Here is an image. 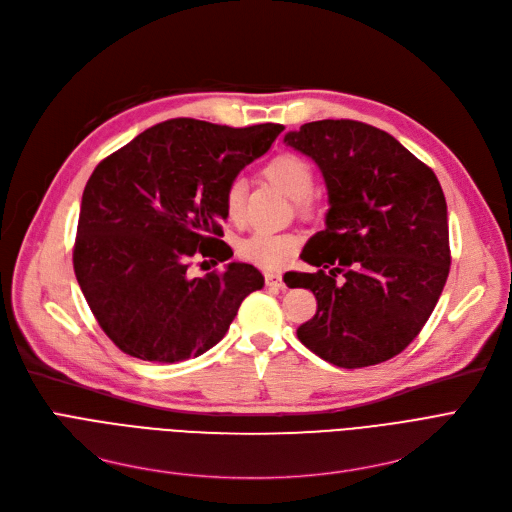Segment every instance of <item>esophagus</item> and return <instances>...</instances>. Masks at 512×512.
I'll return each instance as SVG.
<instances>
[{"mask_svg":"<svg viewBox=\"0 0 512 512\" xmlns=\"http://www.w3.org/2000/svg\"><path fill=\"white\" fill-rule=\"evenodd\" d=\"M265 284L267 286H274V288H284L282 274H278V272H265Z\"/></svg>","mask_w":512,"mask_h":512,"instance_id":"obj_1","label":"esophagus"}]
</instances>
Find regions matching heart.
Segmentation results:
<instances>
[{
	"instance_id": "obj_1",
	"label": "heart",
	"mask_w": 512,
	"mask_h": 512,
	"mask_svg": "<svg viewBox=\"0 0 512 512\" xmlns=\"http://www.w3.org/2000/svg\"><path fill=\"white\" fill-rule=\"evenodd\" d=\"M261 176L292 199V207L301 218L309 220L317 213V201L313 197L315 170L303 155L282 151L261 168ZM224 211L230 222H240L245 215V186L240 180H232L226 186ZM299 247L301 238L294 232H253L238 245V255L263 270H278Z\"/></svg>"
}]
</instances>
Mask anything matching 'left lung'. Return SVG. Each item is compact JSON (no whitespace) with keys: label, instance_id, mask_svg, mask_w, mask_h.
<instances>
[{"label":"left lung","instance_id":"obj_1","mask_svg":"<svg viewBox=\"0 0 512 512\" xmlns=\"http://www.w3.org/2000/svg\"><path fill=\"white\" fill-rule=\"evenodd\" d=\"M284 141L315 159L330 193L328 226L301 255L319 270L284 280L317 299L297 336L336 367L384 363L417 338L450 272L442 186L392 134L365 122H309Z\"/></svg>","mask_w":512,"mask_h":512}]
</instances>
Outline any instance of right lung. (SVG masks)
Listing matches in <instances>:
<instances>
[{
  "label": "right lung",
  "instance_id": "1",
  "mask_svg": "<svg viewBox=\"0 0 512 512\" xmlns=\"http://www.w3.org/2000/svg\"><path fill=\"white\" fill-rule=\"evenodd\" d=\"M282 130L172 118L99 161L80 203L72 263L99 328L122 353L153 363L197 357L263 286L249 263L203 278L188 270L195 257H232L222 240L224 191Z\"/></svg>",
  "mask_w": 512,
  "mask_h": 512
}]
</instances>
